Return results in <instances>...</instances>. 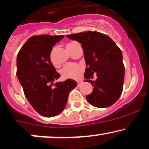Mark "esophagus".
I'll return each instance as SVG.
<instances>
[{"label":"esophagus","mask_w":149,"mask_h":149,"mask_svg":"<svg viewBox=\"0 0 149 149\" xmlns=\"http://www.w3.org/2000/svg\"><path fill=\"white\" fill-rule=\"evenodd\" d=\"M82 83V81H77V84H78V86H80V84H81Z\"/></svg>","instance_id":"1"}]
</instances>
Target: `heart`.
<instances>
[{
	"label": "heart",
	"instance_id": "1",
	"mask_svg": "<svg viewBox=\"0 0 149 149\" xmlns=\"http://www.w3.org/2000/svg\"><path fill=\"white\" fill-rule=\"evenodd\" d=\"M76 43V42L72 41L70 43H68L66 45V47L68 48L69 47L72 46V45ZM51 61L54 63L52 57L50 58ZM83 68H82L81 66L77 65V64H67L64 66V68L62 69L61 70V74L63 76V77L66 79H77L79 77L81 73Z\"/></svg>",
	"mask_w": 149,
	"mask_h": 149
}]
</instances>
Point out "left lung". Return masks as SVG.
<instances>
[{"instance_id":"left-lung-1","label":"left lung","mask_w":149,"mask_h":149,"mask_svg":"<svg viewBox=\"0 0 149 149\" xmlns=\"http://www.w3.org/2000/svg\"><path fill=\"white\" fill-rule=\"evenodd\" d=\"M66 36L81 43L86 64L84 81L94 87L86 100L97 108L113 105L122 95L124 86L125 69L121 49L109 36L98 32L87 31ZM94 74L97 78L92 81L89 79Z\"/></svg>"}]
</instances>
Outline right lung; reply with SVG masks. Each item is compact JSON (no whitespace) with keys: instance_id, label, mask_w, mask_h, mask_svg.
Returning <instances> with one entry per match:
<instances>
[{"instance_id":"1","label":"right lung","mask_w":149,"mask_h":149,"mask_svg":"<svg viewBox=\"0 0 149 149\" xmlns=\"http://www.w3.org/2000/svg\"><path fill=\"white\" fill-rule=\"evenodd\" d=\"M63 37L33 36L17 54L16 75L24 94L33 108L43 117H54L61 113L69 93L77 86L70 79L53 84L60 74L51 63L50 53L52 47Z\"/></svg>"}]
</instances>
